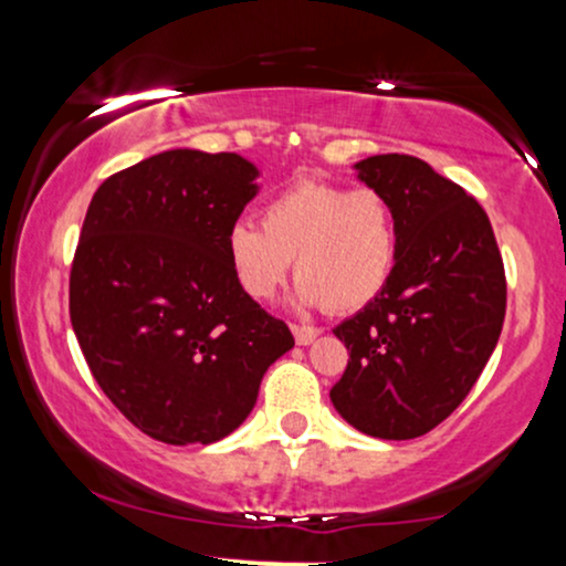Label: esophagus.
<instances>
[{"mask_svg": "<svg viewBox=\"0 0 566 566\" xmlns=\"http://www.w3.org/2000/svg\"><path fill=\"white\" fill-rule=\"evenodd\" d=\"M322 329L319 327H311V324H292V335H295L297 346H308L319 337Z\"/></svg>", "mask_w": 566, "mask_h": 566, "instance_id": "obj_1", "label": "esophagus"}]
</instances>
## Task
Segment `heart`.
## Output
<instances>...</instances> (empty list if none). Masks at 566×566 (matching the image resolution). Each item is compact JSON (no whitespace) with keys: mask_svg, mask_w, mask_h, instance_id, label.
<instances>
[{"mask_svg":"<svg viewBox=\"0 0 566 566\" xmlns=\"http://www.w3.org/2000/svg\"><path fill=\"white\" fill-rule=\"evenodd\" d=\"M263 229L239 220L226 237L231 271L252 301H269L295 258L297 297L322 308L356 311L391 276L399 229L378 188L301 180L263 207Z\"/></svg>","mask_w":566,"mask_h":566,"instance_id":"obj_1","label":"heart"}]
</instances>
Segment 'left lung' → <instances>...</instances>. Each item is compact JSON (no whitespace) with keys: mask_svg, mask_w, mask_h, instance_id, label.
Segmentation results:
<instances>
[{"mask_svg":"<svg viewBox=\"0 0 566 566\" xmlns=\"http://www.w3.org/2000/svg\"><path fill=\"white\" fill-rule=\"evenodd\" d=\"M388 197L399 252L386 287L333 333L348 365L329 399L361 433L415 439L458 409L497 346L505 269L484 207L423 159L356 165Z\"/></svg>","mask_w":566,"mask_h":566,"instance_id":"8db88e82","label":"left lung"}]
</instances>
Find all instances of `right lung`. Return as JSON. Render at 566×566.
Wrapping results in <instances>:
<instances>
[{"instance_id":"add662e5","label":"right lung","mask_w":566,"mask_h":566,"mask_svg":"<svg viewBox=\"0 0 566 566\" xmlns=\"http://www.w3.org/2000/svg\"><path fill=\"white\" fill-rule=\"evenodd\" d=\"M255 178L237 154L175 148L103 180L84 216L71 327L103 394L165 444L229 437L265 369L295 346L226 255Z\"/></svg>"}]
</instances>
